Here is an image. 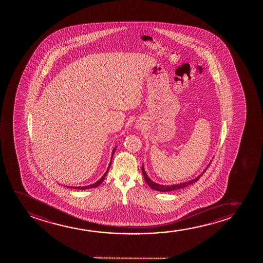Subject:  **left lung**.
I'll return each instance as SVG.
<instances>
[{
    "label": "left lung",
    "mask_w": 263,
    "mask_h": 263,
    "mask_svg": "<svg viewBox=\"0 0 263 263\" xmlns=\"http://www.w3.org/2000/svg\"><path fill=\"white\" fill-rule=\"evenodd\" d=\"M210 164V163H209ZM209 165L206 166V168H205L204 171H203V173H200L199 175H198L197 178H195L193 180H187V181H185V182H181V183L178 184H173V185H162V184H158L155 182V181H153V180L147 176V174L145 173V171H144V165L142 166V172H143V175H144V180L146 181V183L148 184V186L153 189V190H155V191H161V192H169V191H177V190H180V189H183V187H187L189 185H191V184L195 183L197 180L200 178V177L203 175V173H205L206 169L209 168Z\"/></svg>",
    "instance_id": "1"
}]
</instances>
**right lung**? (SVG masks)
<instances>
[{"label":"right lung","mask_w":263,"mask_h":263,"mask_svg":"<svg viewBox=\"0 0 263 263\" xmlns=\"http://www.w3.org/2000/svg\"><path fill=\"white\" fill-rule=\"evenodd\" d=\"M116 148H117V146H116V147L113 149V151H112L111 160L112 158H113V155H114V153H115ZM111 160H110V162H109V164H108V169L106 171V173H104V175L101 177V179L98 180V181H96L95 183L90 184V185H88V186H83V187H68V186H67V187H71V189H72H72H76V190H86V189H93V187H98V186H99L100 184H101V182L104 180L105 177L108 174V169H109V167L111 165Z\"/></svg>","instance_id":"obj_1"}]
</instances>
